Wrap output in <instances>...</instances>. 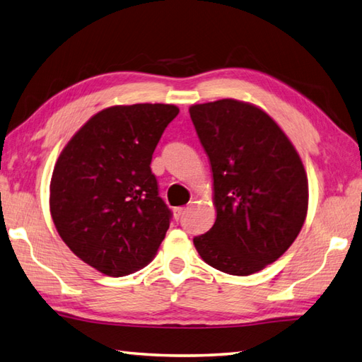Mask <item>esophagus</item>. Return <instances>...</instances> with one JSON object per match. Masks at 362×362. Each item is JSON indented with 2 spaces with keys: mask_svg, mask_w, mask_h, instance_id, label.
<instances>
[{
  "mask_svg": "<svg viewBox=\"0 0 362 362\" xmlns=\"http://www.w3.org/2000/svg\"><path fill=\"white\" fill-rule=\"evenodd\" d=\"M184 212H186V208H175V217L180 220L182 217Z\"/></svg>",
  "mask_w": 362,
  "mask_h": 362,
  "instance_id": "obj_1",
  "label": "esophagus"
}]
</instances>
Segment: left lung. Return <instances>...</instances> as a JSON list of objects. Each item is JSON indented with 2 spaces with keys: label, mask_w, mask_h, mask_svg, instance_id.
<instances>
[{
  "label": "left lung",
  "mask_w": 362,
  "mask_h": 362,
  "mask_svg": "<svg viewBox=\"0 0 362 362\" xmlns=\"http://www.w3.org/2000/svg\"><path fill=\"white\" fill-rule=\"evenodd\" d=\"M189 112L211 162L217 209L211 230L194 238L195 248L214 269L252 275L275 262L305 223V167L259 107L226 98Z\"/></svg>",
  "instance_id": "obj_1"
}]
</instances>
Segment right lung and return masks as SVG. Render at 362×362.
I'll list each match as a JSON object with an SVG mask.
<instances>
[{"mask_svg": "<svg viewBox=\"0 0 362 362\" xmlns=\"http://www.w3.org/2000/svg\"><path fill=\"white\" fill-rule=\"evenodd\" d=\"M180 109L112 106L93 115L59 156L49 184L56 230L79 259L107 276L145 267L172 211L151 172L154 148Z\"/></svg>", "mask_w": 362, "mask_h": 362, "instance_id": "right-lung-1", "label": "right lung"}]
</instances>
